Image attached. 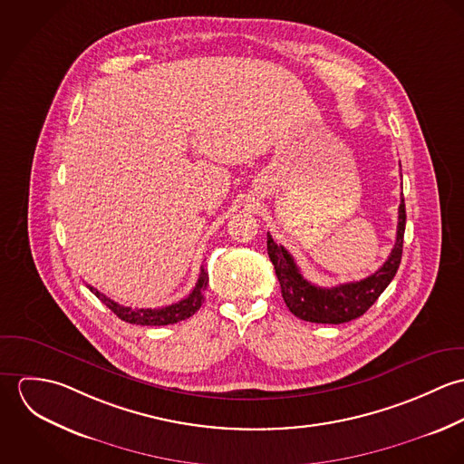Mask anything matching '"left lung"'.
<instances>
[{
	"mask_svg": "<svg viewBox=\"0 0 464 464\" xmlns=\"http://www.w3.org/2000/svg\"><path fill=\"white\" fill-rule=\"evenodd\" d=\"M405 203L403 198H400L397 241L388 261L373 275L359 282L339 284L334 287H320L304 278L291 254L282 245H276L267 234V256L275 266L285 305L296 318L311 324L337 325L362 316L377 302V298L397 275L398 266L401 261Z\"/></svg>",
	"mask_w": 464,
	"mask_h": 464,
	"instance_id": "obj_1",
	"label": "left lung"
}]
</instances>
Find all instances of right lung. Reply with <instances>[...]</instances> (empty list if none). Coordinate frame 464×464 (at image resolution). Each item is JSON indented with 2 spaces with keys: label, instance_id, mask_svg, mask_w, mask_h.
<instances>
[{
  "label": "right lung",
  "instance_id": "1",
  "mask_svg": "<svg viewBox=\"0 0 464 464\" xmlns=\"http://www.w3.org/2000/svg\"><path fill=\"white\" fill-rule=\"evenodd\" d=\"M208 284V273L201 267L199 271L198 282L195 285V289L189 293V296H186L184 300L160 307V309H132V307H125L120 305L118 302L111 300L109 296H105L103 293H100L98 289L87 285L118 318H121L127 324H135V325H151V327H160V325H173L179 324L182 320H188L189 316H193L203 302V293L207 289Z\"/></svg>",
  "mask_w": 464,
  "mask_h": 464
}]
</instances>
